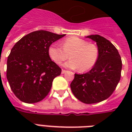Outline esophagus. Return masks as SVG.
<instances>
[{
    "mask_svg": "<svg viewBox=\"0 0 132 132\" xmlns=\"http://www.w3.org/2000/svg\"><path fill=\"white\" fill-rule=\"evenodd\" d=\"M66 70H63V69H62V74H64V73H66Z\"/></svg>",
    "mask_w": 132,
    "mask_h": 132,
    "instance_id": "obj_1",
    "label": "esophagus"
}]
</instances>
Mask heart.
I'll list each match as a JSON object with an SVG mask.
<instances>
[{
	"instance_id": "heart-1",
	"label": "heart",
	"mask_w": 132,
	"mask_h": 132,
	"mask_svg": "<svg viewBox=\"0 0 132 132\" xmlns=\"http://www.w3.org/2000/svg\"><path fill=\"white\" fill-rule=\"evenodd\" d=\"M48 55L55 63L60 64L70 55V58L63 64L65 68L77 69L81 72L90 70L98 59V48L94 44L87 40L72 36L62 42V46L53 43L48 48Z\"/></svg>"
}]
</instances>
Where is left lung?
Instances as JSON below:
<instances>
[{"mask_svg":"<svg viewBox=\"0 0 132 132\" xmlns=\"http://www.w3.org/2000/svg\"><path fill=\"white\" fill-rule=\"evenodd\" d=\"M96 42L99 55L96 64L85 74H75L70 84L72 93L81 102L91 104L110 97L121 75L122 61L117 48L99 35L87 36Z\"/></svg>","mask_w":132,"mask_h":132,"instance_id":"8db88e82","label":"left lung"}]
</instances>
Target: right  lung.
<instances>
[{
    "mask_svg": "<svg viewBox=\"0 0 132 132\" xmlns=\"http://www.w3.org/2000/svg\"><path fill=\"white\" fill-rule=\"evenodd\" d=\"M65 36L47 31H36L22 38L7 58V79L17 98L27 103L44 99L54 78L62 69L48 55L52 43Z\"/></svg>",
    "mask_w": 132,
    "mask_h": 132,
    "instance_id": "right-lung-1",
    "label": "right lung"
}]
</instances>
